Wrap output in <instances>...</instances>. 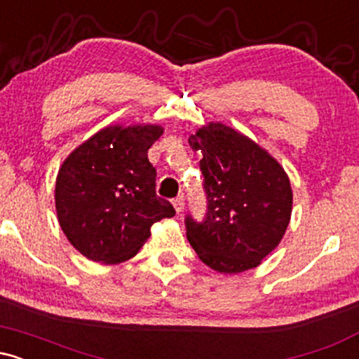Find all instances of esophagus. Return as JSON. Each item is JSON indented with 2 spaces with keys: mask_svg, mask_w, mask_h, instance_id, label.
I'll return each instance as SVG.
<instances>
[{
  "mask_svg": "<svg viewBox=\"0 0 359 359\" xmlns=\"http://www.w3.org/2000/svg\"><path fill=\"white\" fill-rule=\"evenodd\" d=\"M184 197L180 196V197H177V199H174V208H175V211L177 212H182L184 211Z\"/></svg>",
  "mask_w": 359,
  "mask_h": 359,
  "instance_id": "obj_1",
  "label": "esophagus"
}]
</instances>
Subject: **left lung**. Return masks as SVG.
<instances>
[{
	"instance_id": "obj_1",
	"label": "left lung",
	"mask_w": 359,
	"mask_h": 359,
	"mask_svg": "<svg viewBox=\"0 0 359 359\" xmlns=\"http://www.w3.org/2000/svg\"><path fill=\"white\" fill-rule=\"evenodd\" d=\"M203 154L208 194L203 222L185 217L187 240L201 262L219 273H241L282 241L292 216L287 172L265 148L222 125L209 123L189 137Z\"/></svg>"
}]
</instances>
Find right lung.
<instances>
[{"label":"right lung","instance_id":"obj_1","mask_svg":"<svg viewBox=\"0 0 359 359\" xmlns=\"http://www.w3.org/2000/svg\"><path fill=\"white\" fill-rule=\"evenodd\" d=\"M160 125H109L81 143L59 168L57 219L71 245L106 265L138 253L155 222L175 209L155 194L148 148L162 137Z\"/></svg>","mask_w":359,"mask_h":359}]
</instances>
